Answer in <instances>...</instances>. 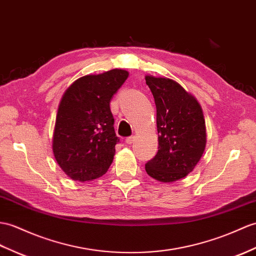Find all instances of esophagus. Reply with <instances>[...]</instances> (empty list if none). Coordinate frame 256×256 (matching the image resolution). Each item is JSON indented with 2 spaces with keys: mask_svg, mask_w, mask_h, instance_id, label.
Returning a JSON list of instances; mask_svg holds the SVG:
<instances>
[{
  "mask_svg": "<svg viewBox=\"0 0 256 256\" xmlns=\"http://www.w3.org/2000/svg\"><path fill=\"white\" fill-rule=\"evenodd\" d=\"M135 140V138L134 136H130V138H126V144H132V142Z\"/></svg>",
  "mask_w": 256,
  "mask_h": 256,
  "instance_id": "obj_1",
  "label": "esophagus"
}]
</instances>
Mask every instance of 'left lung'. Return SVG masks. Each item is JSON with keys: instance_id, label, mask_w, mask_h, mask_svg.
Listing matches in <instances>:
<instances>
[{"instance_id": "1", "label": "left lung", "mask_w": 256, "mask_h": 256, "mask_svg": "<svg viewBox=\"0 0 256 256\" xmlns=\"http://www.w3.org/2000/svg\"><path fill=\"white\" fill-rule=\"evenodd\" d=\"M145 80L155 99L159 134L158 152L145 170L160 182L181 180L193 171L205 150L203 111L198 100L176 82L154 76Z\"/></svg>"}]
</instances>
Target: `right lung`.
Returning a JSON list of instances; mask_svg holds the SVG:
<instances>
[{"instance_id": "1", "label": "right lung", "mask_w": 256, "mask_h": 256, "mask_svg": "<svg viewBox=\"0 0 256 256\" xmlns=\"http://www.w3.org/2000/svg\"><path fill=\"white\" fill-rule=\"evenodd\" d=\"M128 73L111 70L86 75L75 80L58 104L53 154L58 166L70 179L85 182L98 179L114 162L116 145L110 101Z\"/></svg>"}]
</instances>
